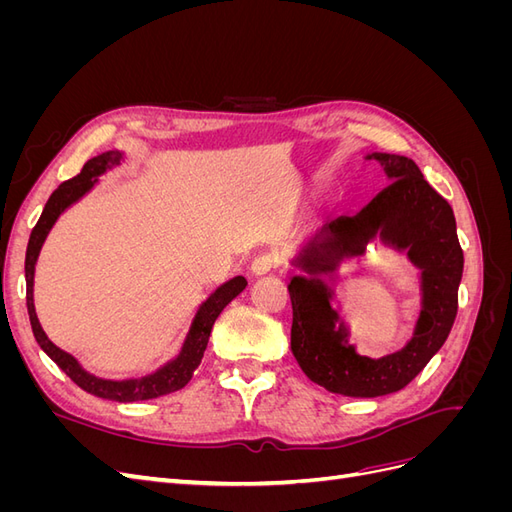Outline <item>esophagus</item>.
Wrapping results in <instances>:
<instances>
[{
  "label": "esophagus",
  "instance_id": "1",
  "mask_svg": "<svg viewBox=\"0 0 512 512\" xmlns=\"http://www.w3.org/2000/svg\"><path fill=\"white\" fill-rule=\"evenodd\" d=\"M277 267H280V260H277L273 254H260L252 262V273L254 275H265V273H269Z\"/></svg>",
  "mask_w": 512,
  "mask_h": 512
}]
</instances>
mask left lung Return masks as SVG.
Segmentation results:
<instances>
[{
	"instance_id": "1",
	"label": "left lung",
	"mask_w": 512,
	"mask_h": 512,
	"mask_svg": "<svg viewBox=\"0 0 512 512\" xmlns=\"http://www.w3.org/2000/svg\"><path fill=\"white\" fill-rule=\"evenodd\" d=\"M391 183L359 213L339 215L307 243L297 265L309 275L335 271L344 256L365 254V245L380 237L399 252H408L421 269V316L410 342L369 359L348 344L346 324L331 307L333 290L320 277L294 275L290 348L305 376L324 389L348 397H380L401 391L431 361L457 316V292L463 275V250L451 205L425 181L414 160L395 153H369Z\"/></svg>"
}]
</instances>
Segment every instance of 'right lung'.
Wrapping results in <instances>:
<instances>
[{"mask_svg":"<svg viewBox=\"0 0 512 512\" xmlns=\"http://www.w3.org/2000/svg\"><path fill=\"white\" fill-rule=\"evenodd\" d=\"M121 153L119 151H106L98 158H91L83 170L76 177L68 179L59 185V188L51 194L49 203L44 205V211L40 215L38 224L32 230V237H29L27 243V254H25V282H27V312H29V322H32V329L36 335V342L40 348L51 356V359L66 371V376L79 384L83 391L102 397V399H113L121 401V404H130V401H143V399H153V397H162L168 393H175L183 389L194 376L196 367L203 361V354L209 344V335L213 329V322L218 320L222 314V309L237 297V294L243 292L247 286V280L243 275L232 277L226 284H222L218 290H215L211 297L198 307V312L194 316V322L190 327L188 337H185L183 348L179 352L177 359L166 363L153 374L138 378V380H104L94 374L85 371L79 361L74 359L72 354L66 350L57 348L46 333L42 331L38 316H36V307H34V271H36V260L42 250V243L49 235V230L57 222V218L64 213L72 203H76L81 196H85L98 177L104 173L106 168H111L113 164H119Z\"/></svg>","mask_w":512,"mask_h":512,"instance_id":"obj_1","label":"right lung"}]
</instances>
